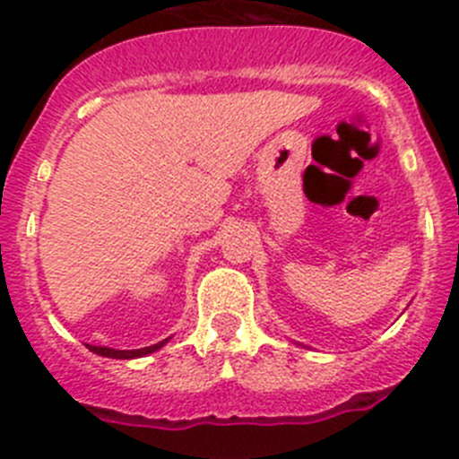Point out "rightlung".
Listing matches in <instances>:
<instances>
[{
  "label": "right lung",
  "instance_id": "obj_1",
  "mask_svg": "<svg viewBox=\"0 0 459 459\" xmlns=\"http://www.w3.org/2000/svg\"><path fill=\"white\" fill-rule=\"evenodd\" d=\"M167 340L158 342L153 346H144V349H135V351H115V349H106V346H90V351L97 355H104V358H119V359H128V358H143V355L153 353V351L160 349Z\"/></svg>",
  "mask_w": 459,
  "mask_h": 459
}]
</instances>
